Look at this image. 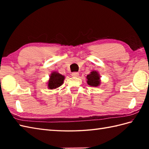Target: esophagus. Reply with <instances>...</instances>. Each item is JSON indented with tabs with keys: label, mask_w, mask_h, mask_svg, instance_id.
<instances>
[{
	"label": "esophagus",
	"mask_w": 149,
	"mask_h": 149,
	"mask_svg": "<svg viewBox=\"0 0 149 149\" xmlns=\"http://www.w3.org/2000/svg\"><path fill=\"white\" fill-rule=\"evenodd\" d=\"M72 77H78L79 73L78 72H73V73H72Z\"/></svg>",
	"instance_id": "esophagus-1"
}]
</instances>
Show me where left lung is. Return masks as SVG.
Masks as SVG:
<instances>
[{
	"label": "left lung",
	"instance_id": "obj_1",
	"mask_svg": "<svg viewBox=\"0 0 149 149\" xmlns=\"http://www.w3.org/2000/svg\"><path fill=\"white\" fill-rule=\"evenodd\" d=\"M87 83L91 86H98L100 83V75L96 71H93L90 73V74L88 75L87 77Z\"/></svg>",
	"mask_w": 149,
	"mask_h": 149
}]
</instances>
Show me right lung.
I'll return each mask as SVG.
<instances>
[{
    "label": "right lung",
    "instance_id": "obj_1",
    "mask_svg": "<svg viewBox=\"0 0 149 149\" xmlns=\"http://www.w3.org/2000/svg\"><path fill=\"white\" fill-rule=\"evenodd\" d=\"M65 77L59 74L58 72H53L50 76V79L48 82V87L49 89H56L59 87L64 81Z\"/></svg>",
    "mask_w": 149,
    "mask_h": 149
}]
</instances>
